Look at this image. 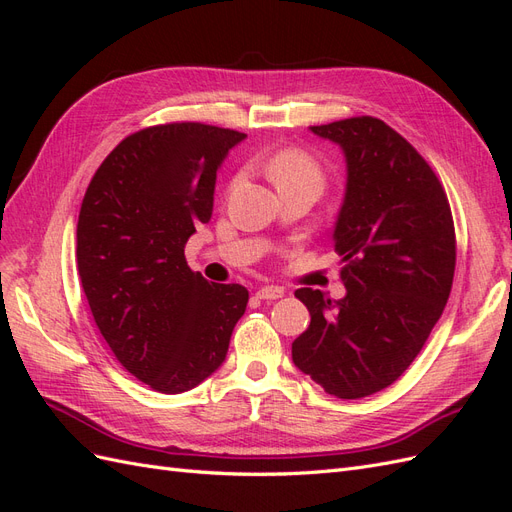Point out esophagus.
<instances>
[{"label":"esophagus","instance_id":"obj_1","mask_svg":"<svg viewBox=\"0 0 512 512\" xmlns=\"http://www.w3.org/2000/svg\"><path fill=\"white\" fill-rule=\"evenodd\" d=\"M256 297L262 299V301H275V299L284 297V290L275 288V286H262V288L256 290Z\"/></svg>","mask_w":512,"mask_h":512}]
</instances>
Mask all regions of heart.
Returning <instances> with one entry per match:
<instances>
[{"label": "heart", "instance_id": "heart-1", "mask_svg": "<svg viewBox=\"0 0 512 512\" xmlns=\"http://www.w3.org/2000/svg\"><path fill=\"white\" fill-rule=\"evenodd\" d=\"M267 175L275 183V188L284 192L292 190H312L320 194L327 183V170L322 162L301 147H284L275 151L267 162ZM241 181V175H235L230 181V188Z\"/></svg>", "mask_w": 512, "mask_h": 512}]
</instances>
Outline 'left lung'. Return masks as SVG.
<instances>
[{"label":"left lung","instance_id":"8db88e82","mask_svg":"<svg viewBox=\"0 0 512 512\" xmlns=\"http://www.w3.org/2000/svg\"><path fill=\"white\" fill-rule=\"evenodd\" d=\"M344 149L346 198L335 252L346 297L294 292L309 309L292 361L339 399L391 386L425 346L453 288L457 243L440 179L404 136L376 117L312 126Z\"/></svg>","mask_w":512,"mask_h":512}]
</instances>
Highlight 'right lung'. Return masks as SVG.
Here are the masks:
<instances>
[{"label":"right lung","instance_id":"add662e5","mask_svg":"<svg viewBox=\"0 0 512 512\" xmlns=\"http://www.w3.org/2000/svg\"><path fill=\"white\" fill-rule=\"evenodd\" d=\"M243 132L175 121L138 130L91 177L76 226L85 297L108 348L153 391H190L218 369L250 292L213 284L185 243L213 211L215 173Z\"/></svg>","mask_w":512,"mask_h":512}]
</instances>
